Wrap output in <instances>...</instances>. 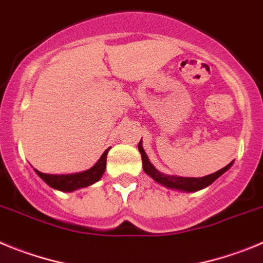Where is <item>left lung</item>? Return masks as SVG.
Segmentation results:
<instances>
[{"label": "left lung", "mask_w": 263, "mask_h": 263, "mask_svg": "<svg viewBox=\"0 0 263 263\" xmlns=\"http://www.w3.org/2000/svg\"><path fill=\"white\" fill-rule=\"evenodd\" d=\"M139 152L141 155V160H143V169L145 172V174H148L153 181H156L157 183L162 184L165 187L172 189V190H178V191H184V193H195V191H199L202 189L208 187L212 182L216 181L221 174L227 172L229 167L233 165V161L231 164L227 165L223 169L217 170L214 174H208L205 177H200V178H193V177H178V176H167L161 173L160 170L156 169L153 166V164L149 161L148 156H146L145 151L143 148V141L140 140L139 143Z\"/></svg>", "instance_id": "1"}]
</instances>
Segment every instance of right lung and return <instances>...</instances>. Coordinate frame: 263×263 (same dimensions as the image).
<instances>
[{"label": "right lung", "mask_w": 263, "mask_h": 263, "mask_svg": "<svg viewBox=\"0 0 263 263\" xmlns=\"http://www.w3.org/2000/svg\"><path fill=\"white\" fill-rule=\"evenodd\" d=\"M108 149L110 148H107L103 152V155L97 161L94 166L85 170V172L73 173V174H46V173H42L35 169V173L48 184L49 187L64 191V193H72V191L79 190V189L87 187V186L96 183L102 178L103 173L106 170Z\"/></svg>", "instance_id": "obj_1"}]
</instances>
